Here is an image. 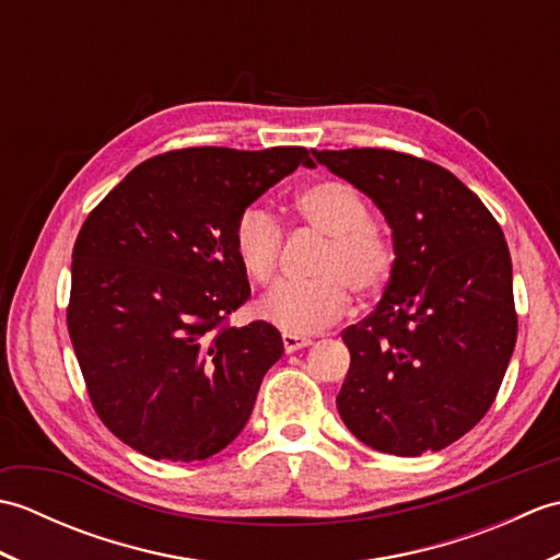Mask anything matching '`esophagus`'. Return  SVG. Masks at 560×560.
<instances>
[{
    "instance_id": "1",
    "label": "esophagus",
    "mask_w": 560,
    "mask_h": 560,
    "mask_svg": "<svg viewBox=\"0 0 560 560\" xmlns=\"http://www.w3.org/2000/svg\"><path fill=\"white\" fill-rule=\"evenodd\" d=\"M281 339H283V349H287V353H293V351H299V349H305V347H311V343H313V339H311V337L289 335V331H283Z\"/></svg>"
}]
</instances>
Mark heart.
<instances>
[{
	"instance_id": "heart-1",
	"label": "heart",
	"mask_w": 560,
	"mask_h": 560,
	"mask_svg": "<svg viewBox=\"0 0 560 560\" xmlns=\"http://www.w3.org/2000/svg\"><path fill=\"white\" fill-rule=\"evenodd\" d=\"M293 209L307 229L327 237L307 283L283 281L259 301L257 313L289 335H311L349 311L351 289L368 299L385 289L395 267L389 237L371 221V207L349 183L323 180L295 195ZM283 245L279 221L267 209L247 207L233 229L237 261L249 279L269 283Z\"/></svg>"
}]
</instances>
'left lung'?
Returning a JSON list of instances; mask_svg holds the SVG:
<instances>
[{
    "label": "left lung",
    "mask_w": 560,
    "mask_h": 560,
    "mask_svg": "<svg viewBox=\"0 0 560 560\" xmlns=\"http://www.w3.org/2000/svg\"><path fill=\"white\" fill-rule=\"evenodd\" d=\"M385 213L395 245L387 289L351 351L337 409L377 452L419 457L477 425L517 339L513 261L501 225L440 165L387 149L315 151Z\"/></svg>",
    "instance_id": "1"
}]
</instances>
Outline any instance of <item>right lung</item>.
I'll return each instance as SVG.
<instances>
[{
  "mask_svg": "<svg viewBox=\"0 0 560 560\" xmlns=\"http://www.w3.org/2000/svg\"><path fill=\"white\" fill-rule=\"evenodd\" d=\"M299 165L303 147H197L153 156L83 221L71 253L69 339L101 421L151 459L233 443L281 359L269 323L231 327L249 299L233 229Z\"/></svg>",
  "mask_w": 560,
  "mask_h": 560,
  "instance_id": "1",
  "label": "right lung"
}]
</instances>
